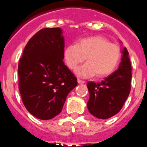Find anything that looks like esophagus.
Wrapping results in <instances>:
<instances>
[{
  "instance_id": "1",
  "label": "esophagus",
  "mask_w": 147,
  "mask_h": 147,
  "mask_svg": "<svg viewBox=\"0 0 147 147\" xmlns=\"http://www.w3.org/2000/svg\"><path fill=\"white\" fill-rule=\"evenodd\" d=\"M78 83L80 84H84V83H85V81H83V80H81V79H78Z\"/></svg>"
}]
</instances>
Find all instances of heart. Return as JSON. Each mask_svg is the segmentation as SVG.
Masks as SVG:
<instances>
[{"label":"heart","instance_id":"heart-1","mask_svg":"<svg viewBox=\"0 0 147 147\" xmlns=\"http://www.w3.org/2000/svg\"><path fill=\"white\" fill-rule=\"evenodd\" d=\"M121 57L119 46L101 36L84 38L77 45L65 49L63 58L70 69L75 70L86 58V63L76 71L80 77L87 78L96 74L98 78L108 76L115 70Z\"/></svg>","mask_w":147,"mask_h":147}]
</instances>
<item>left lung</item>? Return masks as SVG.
I'll return each instance as SVG.
<instances>
[{"instance_id":"8db88e82","label":"left lung","mask_w":147,"mask_h":147,"mask_svg":"<svg viewBox=\"0 0 147 147\" xmlns=\"http://www.w3.org/2000/svg\"><path fill=\"white\" fill-rule=\"evenodd\" d=\"M119 67L100 83L88 82L89 112L96 118L107 119L120 112L129 95L132 67L127 48L122 50Z\"/></svg>"}]
</instances>
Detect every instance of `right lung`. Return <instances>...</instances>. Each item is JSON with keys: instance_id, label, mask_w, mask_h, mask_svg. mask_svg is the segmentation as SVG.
I'll list each match as a JSON object with an SVG mask.
<instances>
[{"instance_id": "right-lung-1", "label": "right lung", "mask_w": 147, "mask_h": 147, "mask_svg": "<svg viewBox=\"0 0 147 147\" xmlns=\"http://www.w3.org/2000/svg\"><path fill=\"white\" fill-rule=\"evenodd\" d=\"M64 38L61 28H45L33 35L18 63L19 91L26 109L40 120L62 111L77 78L63 63Z\"/></svg>"}]
</instances>
